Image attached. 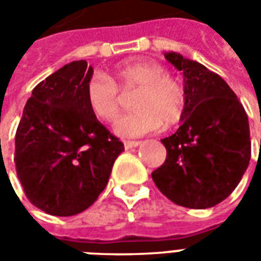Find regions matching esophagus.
I'll return each mask as SVG.
<instances>
[{"mask_svg":"<svg viewBox=\"0 0 261 261\" xmlns=\"http://www.w3.org/2000/svg\"><path fill=\"white\" fill-rule=\"evenodd\" d=\"M138 145H140V141H124L125 149H130V148L138 147Z\"/></svg>","mask_w":261,"mask_h":261,"instance_id":"obj_1","label":"esophagus"}]
</instances>
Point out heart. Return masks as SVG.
<instances>
[{
  "mask_svg": "<svg viewBox=\"0 0 261 261\" xmlns=\"http://www.w3.org/2000/svg\"><path fill=\"white\" fill-rule=\"evenodd\" d=\"M136 110L116 125L123 137L144 136L180 124L187 112V92L180 81L156 63L124 61L108 75H93L85 85V102L92 114L106 123L119 119L123 105L119 93H131Z\"/></svg>",
  "mask_w": 261,
  "mask_h": 261,
  "instance_id": "b5f03b06",
  "label": "heart"
}]
</instances>
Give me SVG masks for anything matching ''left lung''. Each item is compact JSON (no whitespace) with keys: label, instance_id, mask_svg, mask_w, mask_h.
Instances as JSON below:
<instances>
[{"label":"left lung","instance_id":"1","mask_svg":"<svg viewBox=\"0 0 261 261\" xmlns=\"http://www.w3.org/2000/svg\"><path fill=\"white\" fill-rule=\"evenodd\" d=\"M165 59L183 72L187 112L175 134L162 140L166 159L151 176L177 205L214 207L235 190L247 169L252 152L247 114L218 74L173 51Z\"/></svg>","mask_w":261,"mask_h":261}]
</instances>
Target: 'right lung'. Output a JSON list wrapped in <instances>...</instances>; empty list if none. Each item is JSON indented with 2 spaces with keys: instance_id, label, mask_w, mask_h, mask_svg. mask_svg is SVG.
I'll return each instance as SVG.
<instances>
[{
  "instance_id": "add662e5",
  "label": "right lung",
  "mask_w": 261,
  "mask_h": 261,
  "mask_svg": "<svg viewBox=\"0 0 261 261\" xmlns=\"http://www.w3.org/2000/svg\"><path fill=\"white\" fill-rule=\"evenodd\" d=\"M92 74L80 60L37 84L16 130V175L28 200L50 215L71 217L91 207L124 151L86 106Z\"/></svg>"
}]
</instances>
